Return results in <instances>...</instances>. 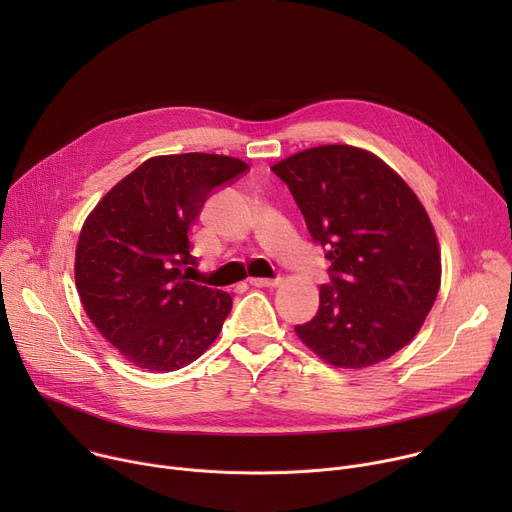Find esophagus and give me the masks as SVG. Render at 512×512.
<instances>
[{"instance_id":"1","label":"esophagus","mask_w":512,"mask_h":512,"mask_svg":"<svg viewBox=\"0 0 512 512\" xmlns=\"http://www.w3.org/2000/svg\"><path fill=\"white\" fill-rule=\"evenodd\" d=\"M249 283H251V285H255V287H277L281 281H279V279H263V277H251V279H249Z\"/></svg>"}]
</instances>
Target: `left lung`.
<instances>
[{
    "instance_id": "1",
    "label": "left lung",
    "mask_w": 512,
    "mask_h": 512,
    "mask_svg": "<svg viewBox=\"0 0 512 512\" xmlns=\"http://www.w3.org/2000/svg\"><path fill=\"white\" fill-rule=\"evenodd\" d=\"M271 170L294 194L308 231L328 249L330 283L298 338L336 369H364L409 344L442 283L429 214L379 156L346 143L318 145Z\"/></svg>"
}]
</instances>
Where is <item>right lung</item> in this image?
<instances>
[{
	"instance_id": "right-lung-1",
	"label": "right lung",
	"mask_w": 512,
	"mask_h": 512,
	"mask_svg": "<svg viewBox=\"0 0 512 512\" xmlns=\"http://www.w3.org/2000/svg\"><path fill=\"white\" fill-rule=\"evenodd\" d=\"M247 168L218 154L154 156L85 218L75 253L81 304L135 367L178 371L221 334L233 298L186 277L196 263L190 229L212 188Z\"/></svg>"
}]
</instances>
